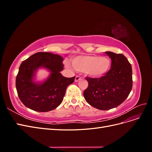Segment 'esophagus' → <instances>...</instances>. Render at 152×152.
Segmentation results:
<instances>
[{
    "mask_svg": "<svg viewBox=\"0 0 152 152\" xmlns=\"http://www.w3.org/2000/svg\"><path fill=\"white\" fill-rule=\"evenodd\" d=\"M81 79H82V78H81L80 76H78V75H77V76L75 77V81L76 82H79V80H81Z\"/></svg>",
    "mask_w": 152,
    "mask_h": 152,
    "instance_id": "obj_1",
    "label": "esophagus"
}]
</instances>
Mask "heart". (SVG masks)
I'll return each mask as SVG.
<instances>
[{"label":"heart","mask_w":152,"mask_h":152,"mask_svg":"<svg viewBox=\"0 0 152 152\" xmlns=\"http://www.w3.org/2000/svg\"><path fill=\"white\" fill-rule=\"evenodd\" d=\"M111 60L108 57H101L98 55L79 56L72 59V65L77 70L84 72L86 75L93 77H100L107 73L111 67ZM68 68L72 66L68 61H65Z\"/></svg>","instance_id":"b5f03b06"}]
</instances>
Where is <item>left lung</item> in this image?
Returning a JSON list of instances; mask_svg holds the SVG:
<instances>
[{
  "label": "left lung",
  "mask_w": 152,
  "mask_h": 152,
  "mask_svg": "<svg viewBox=\"0 0 152 152\" xmlns=\"http://www.w3.org/2000/svg\"><path fill=\"white\" fill-rule=\"evenodd\" d=\"M112 59L111 68L99 78L86 77L88 87L84 91L86 102L98 110L118 107L128 97L132 87V67L122 54L107 51Z\"/></svg>",
  "instance_id": "left-lung-1"
}]
</instances>
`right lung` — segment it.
Wrapping results in <instances>:
<instances>
[{"label":"right lung","instance_id":"1","mask_svg":"<svg viewBox=\"0 0 152 152\" xmlns=\"http://www.w3.org/2000/svg\"><path fill=\"white\" fill-rule=\"evenodd\" d=\"M63 61L59 55L39 52L22 62L16 76V87L18 97L25 107L46 112L61 103L67 87L74 82L75 77L67 78L61 74ZM41 67L47 68L51 74L42 83H36L33 81L34 73Z\"/></svg>","mask_w":152,"mask_h":152}]
</instances>
